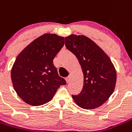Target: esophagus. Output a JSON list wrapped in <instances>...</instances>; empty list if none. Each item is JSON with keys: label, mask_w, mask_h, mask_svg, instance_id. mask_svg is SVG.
I'll return each mask as SVG.
<instances>
[{"label": "esophagus", "mask_w": 132, "mask_h": 132, "mask_svg": "<svg viewBox=\"0 0 132 132\" xmlns=\"http://www.w3.org/2000/svg\"><path fill=\"white\" fill-rule=\"evenodd\" d=\"M66 81L67 83H69V81H70V77H66Z\"/></svg>", "instance_id": "1"}]
</instances>
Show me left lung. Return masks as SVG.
Masks as SVG:
<instances>
[{
    "instance_id": "1",
    "label": "left lung",
    "mask_w": 132,
    "mask_h": 132,
    "mask_svg": "<svg viewBox=\"0 0 132 132\" xmlns=\"http://www.w3.org/2000/svg\"><path fill=\"white\" fill-rule=\"evenodd\" d=\"M65 45L78 59L84 80L83 89L72 95L78 106L94 109L105 103L113 94L117 81V72L108 55L89 38L71 34L65 37Z\"/></svg>"
}]
</instances>
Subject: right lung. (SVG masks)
<instances>
[{
	"label": "right lung",
	"instance_id": "1",
	"mask_svg": "<svg viewBox=\"0 0 132 132\" xmlns=\"http://www.w3.org/2000/svg\"><path fill=\"white\" fill-rule=\"evenodd\" d=\"M64 45V37L44 34L17 56L11 78L16 93L25 103L34 106L45 104L53 98L60 85L66 84L53 64L54 58Z\"/></svg>",
	"mask_w": 132,
	"mask_h": 132
}]
</instances>
